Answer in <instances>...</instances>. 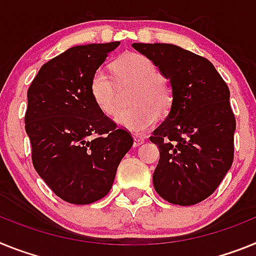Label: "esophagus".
Segmentation results:
<instances>
[{"label": "esophagus", "mask_w": 256, "mask_h": 256, "mask_svg": "<svg viewBox=\"0 0 256 256\" xmlns=\"http://www.w3.org/2000/svg\"><path fill=\"white\" fill-rule=\"evenodd\" d=\"M143 143H144L143 138H142V136H134V143H132V146H142Z\"/></svg>", "instance_id": "esophagus-1"}]
</instances>
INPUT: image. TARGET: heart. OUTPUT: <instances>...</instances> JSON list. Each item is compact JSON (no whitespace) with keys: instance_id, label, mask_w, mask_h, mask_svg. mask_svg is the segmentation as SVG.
<instances>
[{"instance_id":"b5f03b06","label":"heart","mask_w":256,"mask_h":256,"mask_svg":"<svg viewBox=\"0 0 256 256\" xmlns=\"http://www.w3.org/2000/svg\"><path fill=\"white\" fill-rule=\"evenodd\" d=\"M114 80L103 68L91 74L88 91L95 106L106 116L118 108V88L134 85L130 108L122 110L116 121L122 128L142 132L150 128L160 114H166L172 106L174 88L170 80L156 70L150 58L139 52H126L112 64Z\"/></svg>"}]
</instances>
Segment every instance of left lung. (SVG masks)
Listing matches in <instances>:
<instances>
[{"label": "left lung", "instance_id": "8db88e82", "mask_svg": "<svg viewBox=\"0 0 256 256\" xmlns=\"http://www.w3.org/2000/svg\"><path fill=\"white\" fill-rule=\"evenodd\" d=\"M170 80L174 102L150 140L160 150L156 192L170 204L196 205L214 193L233 162L236 118L230 88L215 66L171 44H132Z\"/></svg>", "mask_w": 256, "mask_h": 256}]
</instances>
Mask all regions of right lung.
<instances>
[{"mask_svg": "<svg viewBox=\"0 0 256 256\" xmlns=\"http://www.w3.org/2000/svg\"><path fill=\"white\" fill-rule=\"evenodd\" d=\"M120 42L68 48L41 66L28 88L26 131L36 171L64 201L88 205L112 188L132 146L91 99V74Z\"/></svg>", "mask_w": 256, "mask_h": 256, "instance_id": "1", "label": "right lung"}]
</instances>
